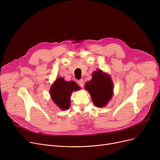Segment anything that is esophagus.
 Masks as SVG:
<instances>
[{"instance_id": "34e87169", "label": "esophagus", "mask_w": 160, "mask_h": 160, "mask_svg": "<svg viewBox=\"0 0 160 160\" xmlns=\"http://www.w3.org/2000/svg\"><path fill=\"white\" fill-rule=\"evenodd\" d=\"M78 83L81 87H83V79H81V80H78Z\"/></svg>"}]
</instances>
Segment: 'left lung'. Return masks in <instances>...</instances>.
<instances>
[{
    "mask_svg": "<svg viewBox=\"0 0 160 160\" xmlns=\"http://www.w3.org/2000/svg\"><path fill=\"white\" fill-rule=\"evenodd\" d=\"M85 89L89 92L95 106L105 107L113 95V83L110 75L97 69L92 73V78L87 82Z\"/></svg>",
    "mask_w": 160,
    "mask_h": 160,
    "instance_id": "1",
    "label": "left lung"
}]
</instances>
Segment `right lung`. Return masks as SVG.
I'll return each instance as SVG.
<instances>
[{
    "instance_id": "1",
    "label": "right lung",
    "mask_w": 160,
    "mask_h": 160,
    "mask_svg": "<svg viewBox=\"0 0 160 160\" xmlns=\"http://www.w3.org/2000/svg\"><path fill=\"white\" fill-rule=\"evenodd\" d=\"M80 89L74 81H65L63 77L58 78L50 88V95L53 102L62 110H68L71 106V97L73 91Z\"/></svg>"
}]
</instances>
